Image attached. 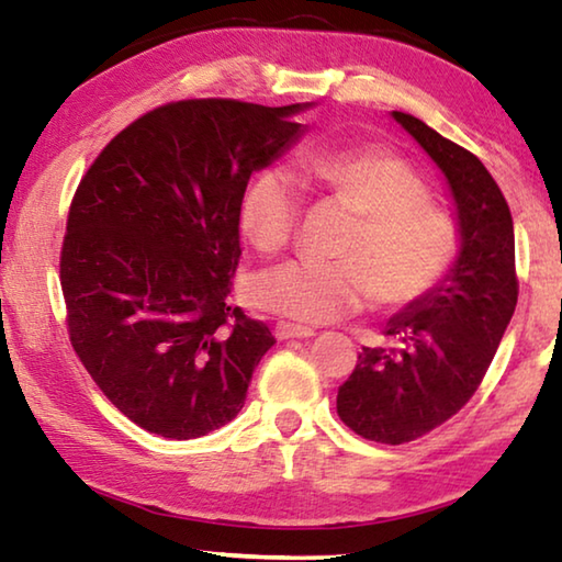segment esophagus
Masks as SVG:
<instances>
[{
    "mask_svg": "<svg viewBox=\"0 0 562 562\" xmlns=\"http://www.w3.org/2000/svg\"><path fill=\"white\" fill-rule=\"evenodd\" d=\"M315 335V329L312 327H304V325H294V322H278L274 325V337H278L280 341L284 339H294V337H312Z\"/></svg>",
    "mask_w": 562,
    "mask_h": 562,
    "instance_id": "obj_1",
    "label": "esophagus"
}]
</instances>
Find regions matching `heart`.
I'll return each instance as SVG.
<instances>
[{
	"label": "heart",
	"mask_w": 562,
	"mask_h": 562,
	"mask_svg": "<svg viewBox=\"0 0 562 562\" xmlns=\"http://www.w3.org/2000/svg\"><path fill=\"white\" fill-rule=\"evenodd\" d=\"M304 173L355 211L357 225L339 260H294L262 274L258 300L274 315L327 325L364 307L422 297L451 268L459 233L404 158L386 150H339L304 160ZM302 193L294 178L270 168L243 198V227L260 252L278 255L300 225Z\"/></svg>",
	"instance_id": "1"
}]
</instances>
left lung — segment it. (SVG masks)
<instances>
[{
	"instance_id": "1",
	"label": "left lung",
	"mask_w": 562,
	"mask_h": 562,
	"mask_svg": "<svg viewBox=\"0 0 562 562\" xmlns=\"http://www.w3.org/2000/svg\"><path fill=\"white\" fill-rule=\"evenodd\" d=\"M392 119L426 150L449 186L459 258L386 322L396 347H364L337 392V414L361 439L406 443L459 412L486 376L516 312V237L506 198L486 166L412 113Z\"/></svg>"
}]
</instances>
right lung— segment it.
<instances>
[{
  "label": "right lung",
  "instance_id": "add662e5",
  "mask_svg": "<svg viewBox=\"0 0 562 562\" xmlns=\"http://www.w3.org/2000/svg\"><path fill=\"white\" fill-rule=\"evenodd\" d=\"M312 103H166L123 128L81 178L61 247L69 339L109 402L164 439L240 414L272 331L227 304L255 170L307 131Z\"/></svg>",
  "mask_w": 562,
  "mask_h": 562
}]
</instances>
